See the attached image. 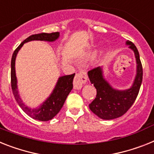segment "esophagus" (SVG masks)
I'll use <instances>...</instances> for the list:
<instances>
[{"label": "esophagus", "instance_id": "obj_1", "mask_svg": "<svg viewBox=\"0 0 154 154\" xmlns=\"http://www.w3.org/2000/svg\"><path fill=\"white\" fill-rule=\"evenodd\" d=\"M88 81L87 72L85 70H81L77 73H76L73 80V88L75 89H80L82 88Z\"/></svg>", "mask_w": 154, "mask_h": 154}]
</instances>
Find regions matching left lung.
Segmentation results:
<instances>
[{"instance_id":"1","label":"left lung","mask_w":154,"mask_h":154,"mask_svg":"<svg viewBox=\"0 0 154 154\" xmlns=\"http://www.w3.org/2000/svg\"><path fill=\"white\" fill-rule=\"evenodd\" d=\"M126 44L135 52L137 63V74L131 88L125 91L113 89L103 78L101 67L94 68L88 73L89 80L97 91L96 97L89 104V108L104 120H112L125 114L135 103L143 81V66L139 51L131 41H127Z\"/></svg>"}]
</instances>
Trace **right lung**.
I'll return each mask as SVG.
<instances>
[{
	"mask_svg": "<svg viewBox=\"0 0 154 154\" xmlns=\"http://www.w3.org/2000/svg\"><path fill=\"white\" fill-rule=\"evenodd\" d=\"M59 36V32H55V33H37V34H33V35L29 36L26 39L22 42L19 45V47L14 51L12 58H11V85L12 92L15 96V99L19 106L21 107L27 115L33 119L38 120L41 121H47L52 119L55 115L59 113L60 109H62L63 104L65 103L67 96L69 93L73 88V80L74 77L75 73L70 75H66L63 77H59L55 89L53 90L52 93L51 94L50 97L45 102V103L37 109H31L27 107L23 103L21 99L19 98V95L18 94L17 90V80H16V76H15V58L17 55L18 51L21 48L26 42L30 41H54Z\"/></svg>",
	"mask_w": 154,
	"mask_h": 154,
	"instance_id": "obj_1",
	"label": "right lung"
}]
</instances>
